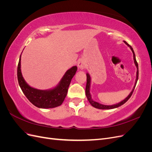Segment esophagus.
<instances>
[{
	"label": "esophagus",
	"instance_id": "1",
	"mask_svg": "<svg viewBox=\"0 0 152 152\" xmlns=\"http://www.w3.org/2000/svg\"><path fill=\"white\" fill-rule=\"evenodd\" d=\"M87 64L86 63V61L83 59H80V60L78 62V67H79L81 70H84L86 68Z\"/></svg>",
	"mask_w": 152,
	"mask_h": 152
}]
</instances>
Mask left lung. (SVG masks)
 <instances>
[{"instance_id": "obj_1", "label": "left lung", "mask_w": 152, "mask_h": 152, "mask_svg": "<svg viewBox=\"0 0 152 152\" xmlns=\"http://www.w3.org/2000/svg\"><path fill=\"white\" fill-rule=\"evenodd\" d=\"M124 42L125 43L128 47H129L131 50H132V52L133 53V59H134V62L135 65L136 66L137 68V72H136V82H135V84L134 86V87H133V89L132 90V91L129 93L127 96V97L124 100H122V102H121L120 103H118L117 104H112V105H105V104H101L98 102H96L95 101H94L93 99H92L91 97V94L90 93V87H91V77L90 75L88 73H86V75H87V84H86V95L87 96V98L88 99L89 102L90 103V104L93 106V107L96 108H98V109H102V110H108V109H113V108H118L119 107H121V105L124 104L127 101L131 98V95L132 94L133 91L134 90V88L136 87V83H137V81L138 80V75H139V72H138V65H137V63L136 61V56H135V54L134 52V50H133L131 46L129 44H128L126 41H124Z\"/></svg>"}]
</instances>
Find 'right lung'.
Instances as JSON below:
<instances>
[{
	"label": "right lung",
	"instance_id": "right-lung-1",
	"mask_svg": "<svg viewBox=\"0 0 152 152\" xmlns=\"http://www.w3.org/2000/svg\"><path fill=\"white\" fill-rule=\"evenodd\" d=\"M77 70L73 66L68 70L58 84L53 89L40 90L30 86L25 80L21 70V55L18 65V83L26 97L35 107L40 108H52L60 106L67 94L68 87Z\"/></svg>",
	"mask_w": 152,
	"mask_h": 152
}]
</instances>
